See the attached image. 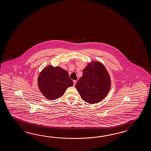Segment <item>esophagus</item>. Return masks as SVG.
Returning a JSON list of instances; mask_svg holds the SVG:
<instances>
[{
	"instance_id": "obj_1",
	"label": "esophagus",
	"mask_w": 151,
	"mask_h": 151,
	"mask_svg": "<svg viewBox=\"0 0 151 151\" xmlns=\"http://www.w3.org/2000/svg\"><path fill=\"white\" fill-rule=\"evenodd\" d=\"M74 83V86H75V85L76 84V83H77V81H73Z\"/></svg>"
}]
</instances>
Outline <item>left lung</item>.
I'll use <instances>...</instances> for the list:
<instances>
[{
  "label": "left lung",
  "mask_w": 151,
  "mask_h": 151,
  "mask_svg": "<svg viewBox=\"0 0 151 151\" xmlns=\"http://www.w3.org/2000/svg\"><path fill=\"white\" fill-rule=\"evenodd\" d=\"M81 98L89 104L101 102L108 95L111 79L104 66L98 61L88 63L76 84Z\"/></svg>",
  "instance_id": "left-lung-1"
}]
</instances>
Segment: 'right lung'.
<instances>
[{
	"instance_id": "1",
	"label": "right lung",
	"mask_w": 151,
	"mask_h": 151,
	"mask_svg": "<svg viewBox=\"0 0 151 151\" xmlns=\"http://www.w3.org/2000/svg\"><path fill=\"white\" fill-rule=\"evenodd\" d=\"M37 83L43 95L52 101L62 97L67 88L73 86V81L67 70L49 65L40 72Z\"/></svg>"
}]
</instances>
